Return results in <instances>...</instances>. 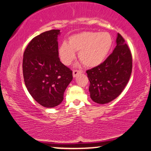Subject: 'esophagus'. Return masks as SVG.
I'll return each instance as SVG.
<instances>
[{
    "label": "esophagus",
    "mask_w": 151,
    "mask_h": 151,
    "mask_svg": "<svg viewBox=\"0 0 151 151\" xmlns=\"http://www.w3.org/2000/svg\"><path fill=\"white\" fill-rule=\"evenodd\" d=\"M72 73H73V77H77V75L78 74L82 73V70H73V72H72Z\"/></svg>",
    "instance_id": "obj_1"
}]
</instances>
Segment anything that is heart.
Returning a JSON list of instances; mask_svg holds the SVG:
<instances>
[{"mask_svg":"<svg viewBox=\"0 0 151 151\" xmlns=\"http://www.w3.org/2000/svg\"><path fill=\"white\" fill-rule=\"evenodd\" d=\"M112 45V36L108 32H83L71 36L68 43L60 45L58 52L62 62L68 65L75 58V51H79L78 57L82 64L93 68L105 60Z\"/></svg>","mask_w":151,"mask_h":151,"instance_id":"b5f03b06","label":"heart"}]
</instances>
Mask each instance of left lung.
<instances>
[{
	"instance_id": "8db88e82",
	"label": "left lung",
	"mask_w": 151,
	"mask_h": 151,
	"mask_svg": "<svg viewBox=\"0 0 151 151\" xmlns=\"http://www.w3.org/2000/svg\"><path fill=\"white\" fill-rule=\"evenodd\" d=\"M117 46L106 60L86 71L90 96L94 102L105 104L124 90L132 71V55L124 38L117 34Z\"/></svg>"
}]
</instances>
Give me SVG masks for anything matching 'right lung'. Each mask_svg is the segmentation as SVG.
Returning <instances> with one entry per match:
<instances>
[{"mask_svg":"<svg viewBox=\"0 0 151 151\" xmlns=\"http://www.w3.org/2000/svg\"><path fill=\"white\" fill-rule=\"evenodd\" d=\"M59 34V29H52L35 36L23 55L25 86L36 102L46 108L60 104L73 78L72 71L60 60Z\"/></svg>","mask_w":151,"mask_h":151,"instance_id":"right-lung-1","label":"right lung"}]
</instances>
